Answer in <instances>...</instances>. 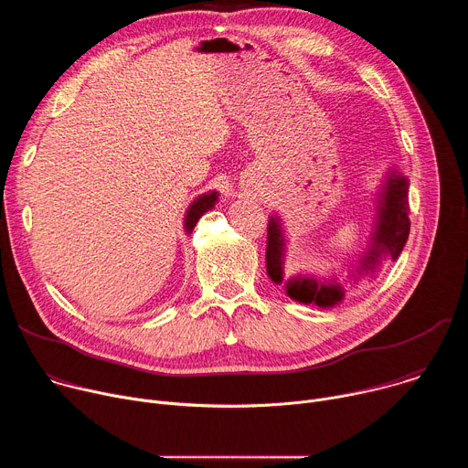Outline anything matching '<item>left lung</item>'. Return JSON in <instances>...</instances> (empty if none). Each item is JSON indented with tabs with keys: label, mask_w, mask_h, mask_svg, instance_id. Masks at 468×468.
<instances>
[{
	"label": "left lung",
	"mask_w": 468,
	"mask_h": 468,
	"mask_svg": "<svg viewBox=\"0 0 468 468\" xmlns=\"http://www.w3.org/2000/svg\"><path fill=\"white\" fill-rule=\"evenodd\" d=\"M408 177L392 170L383 192L379 194L378 222L372 235L368 251L359 261L357 274L376 272V266L381 259L390 257L392 261L402 253L410 237V204H408ZM283 251L285 239L282 222L278 217H271L269 222V242H266V272L274 283L283 282ZM287 294L300 303H313L318 307H333L343 302L345 289L335 280L318 282L309 276H296L285 283Z\"/></svg>",
	"instance_id": "1"
}]
</instances>
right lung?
<instances>
[{
	"instance_id": "add662e5",
	"label": "right lung",
	"mask_w": 468,
	"mask_h": 468,
	"mask_svg": "<svg viewBox=\"0 0 468 468\" xmlns=\"http://www.w3.org/2000/svg\"><path fill=\"white\" fill-rule=\"evenodd\" d=\"M217 199H218V192H207V194H202V196H197L194 199L192 206L186 211V217H185V229H186V233H190L194 229L196 222L202 218L204 213H207L209 209L215 207Z\"/></svg>"
}]
</instances>
